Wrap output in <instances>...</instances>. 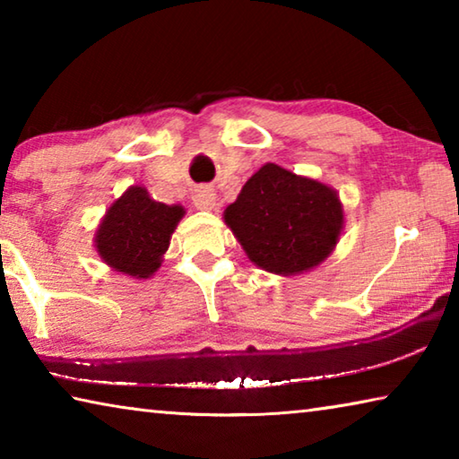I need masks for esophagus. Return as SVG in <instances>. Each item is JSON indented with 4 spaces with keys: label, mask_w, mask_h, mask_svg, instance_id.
Here are the masks:
<instances>
[{
    "label": "esophagus",
    "mask_w": 459,
    "mask_h": 459,
    "mask_svg": "<svg viewBox=\"0 0 459 459\" xmlns=\"http://www.w3.org/2000/svg\"><path fill=\"white\" fill-rule=\"evenodd\" d=\"M192 202L194 206L200 208V211H212L216 206V194L208 186H198L196 190L192 192Z\"/></svg>",
    "instance_id": "1"
}]
</instances>
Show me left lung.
I'll return each mask as SVG.
<instances>
[{"instance_id":"left-lung-1","label":"left lung","mask_w":459,"mask_h":459,"mask_svg":"<svg viewBox=\"0 0 459 459\" xmlns=\"http://www.w3.org/2000/svg\"><path fill=\"white\" fill-rule=\"evenodd\" d=\"M255 265L293 275L316 267L336 247L344 214L336 192L275 164L248 178L224 211Z\"/></svg>"}]
</instances>
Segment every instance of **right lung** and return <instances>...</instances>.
<instances>
[{
  "mask_svg": "<svg viewBox=\"0 0 459 459\" xmlns=\"http://www.w3.org/2000/svg\"><path fill=\"white\" fill-rule=\"evenodd\" d=\"M182 216V206L161 204L145 188L134 186L107 211L97 230V251L121 273L150 277L158 271Z\"/></svg>",
  "mask_w": 459,
  "mask_h": 459,
  "instance_id": "add662e5",
  "label": "right lung"
}]
</instances>
